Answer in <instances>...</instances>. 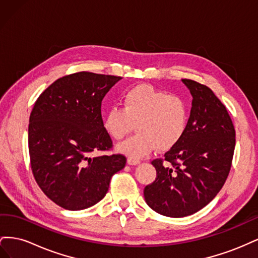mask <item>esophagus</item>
<instances>
[{"instance_id": "esophagus-1", "label": "esophagus", "mask_w": 258, "mask_h": 258, "mask_svg": "<svg viewBox=\"0 0 258 258\" xmlns=\"http://www.w3.org/2000/svg\"><path fill=\"white\" fill-rule=\"evenodd\" d=\"M127 162H128L129 166H138L141 161H140L139 159H136V158H128Z\"/></svg>"}]
</instances>
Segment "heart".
<instances>
[{
	"label": "heart",
	"instance_id": "b5f03b06",
	"mask_svg": "<svg viewBox=\"0 0 258 258\" xmlns=\"http://www.w3.org/2000/svg\"><path fill=\"white\" fill-rule=\"evenodd\" d=\"M189 122V104L176 95L147 84L128 89L121 107L113 106L104 116L103 126L115 140L134 130L138 134L118 145V151L131 158H142L154 152L169 151L185 136Z\"/></svg>",
	"mask_w": 258,
	"mask_h": 258
}]
</instances>
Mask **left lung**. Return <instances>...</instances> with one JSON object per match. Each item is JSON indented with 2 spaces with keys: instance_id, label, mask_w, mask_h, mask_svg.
<instances>
[{
  "instance_id": "8db88e82",
  "label": "left lung",
  "mask_w": 258,
  "mask_h": 258,
  "mask_svg": "<svg viewBox=\"0 0 258 258\" xmlns=\"http://www.w3.org/2000/svg\"><path fill=\"white\" fill-rule=\"evenodd\" d=\"M192 97L185 136L165 154L167 165L155 159L156 179L144 188L146 204L155 212L184 217L213 200L227 178L236 132L225 105L205 85L182 80Z\"/></svg>"
}]
</instances>
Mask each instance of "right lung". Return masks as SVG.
<instances>
[{"label":"right lung","mask_w":258,"mask_h":258,"mask_svg":"<svg viewBox=\"0 0 258 258\" xmlns=\"http://www.w3.org/2000/svg\"><path fill=\"white\" fill-rule=\"evenodd\" d=\"M119 76L79 72L52 83L38 97L29 120L31 168L41 189L61 208L95 206L112 176L126 166L122 155L90 157L112 140L103 126L101 102Z\"/></svg>","instance_id":"add662e5"}]
</instances>
